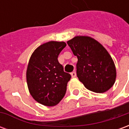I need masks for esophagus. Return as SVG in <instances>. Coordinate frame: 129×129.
I'll list each match as a JSON object with an SVG mask.
<instances>
[{
  "label": "esophagus",
  "instance_id": "34e87169",
  "mask_svg": "<svg viewBox=\"0 0 129 129\" xmlns=\"http://www.w3.org/2000/svg\"><path fill=\"white\" fill-rule=\"evenodd\" d=\"M70 75H71V77H72L73 78H74V77H75L76 76H77V75H76L75 71H74V72H73V73H70Z\"/></svg>",
  "mask_w": 129,
  "mask_h": 129
}]
</instances>
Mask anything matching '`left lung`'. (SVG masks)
<instances>
[{
  "label": "left lung",
  "mask_w": 129,
  "mask_h": 129,
  "mask_svg": "<svg viewBox=\"0 0 129 129\" xmlns=\"http://www.w3.org/2000/svg\"><path fill=\"white\" fill-rule=\"evenodd\" d=\"M78 61L77 75L87 89L97 93L106 92L116 79V68L108 51L100 42L87 36L68 41Z\"/></svg>",
  "instance_id": "left-lung-1"
}]
</instances>
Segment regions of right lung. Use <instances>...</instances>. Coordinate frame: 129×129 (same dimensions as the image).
Here are the masks:
<instances>
[{
	"label": "right lung",
	"instance_id": "obj_1",
	"mask_svg": "<svg viewBox=\"0 0 129 129\" xmlns=\"http://www.w3.org/2000/svg\"><path fill=\"white\" fill-rule=\"evenodd\" d=\"M66 46L63 41L43 43L33 52L29 60L26 72L29 92L37 102L46 106H54L61 102L71 78L57 59Z\"/></svg>",
	"mask_w": 129,
	"mask_h": 129
}]
</instances>
